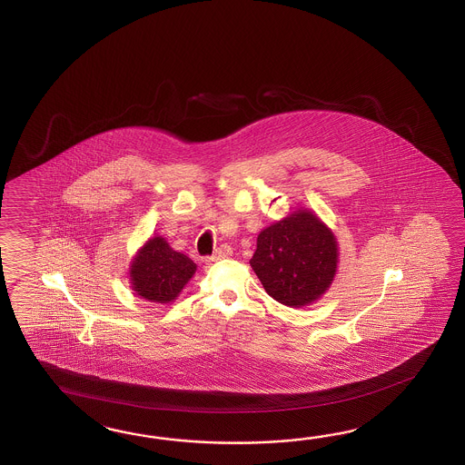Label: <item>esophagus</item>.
<instances>
[{"instance_id":"1","label":"esophagus","mask_w":465,"mask_h":465,"mask_svg":"<svg viewBox=\"0 0 465 465\" xmlns=\"http://www.w3.org/2000/svg\"><path fill=\"white\" fill-rule=\"evenodd\" d=\"M231 254V247L229 246H221L216 249V252L213 254V256H209V261H218V259H223V257H228Z\"/></svg>"}]
</instances>
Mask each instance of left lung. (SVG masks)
I'll return each instance as SVG.
<instances>
[{
  "label": "left lung",
  "mask_w": 465,
  "mask_h": 465,
  "mask_svg": "<svg viewBox=\"0 0 465 465\" xmlns=\"http://www.w3.org/2000/svg\"><path fill=\"white\" fill-rule=\"evenodd\" d=\"M249 262L277 302L307 306L322 296L334 279L336 239L312 213L299 211L261 231Z\"/></svg>",
  "instance_id": "8db88e82"
}]
</instances>
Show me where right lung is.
I'll return each instance as SVG.
<instances>
[{
    "mask_svg": "<svg viewBox=\"0 0 465 465\" xmlns=\"http://www.w3.org/2000/svg\"><path fill=\"white\" fill-rule=\"evenodd\" d=\"M196 271L188 256L169 247L163 237H153L139 251L131 266V284L138 296L153 302H169Z\"/></svg>",
    "mask_w": 465,
    "mask_h": 465,
    "instance_id": "add662e5",
    "label": "right lung"
}]
</instances>
